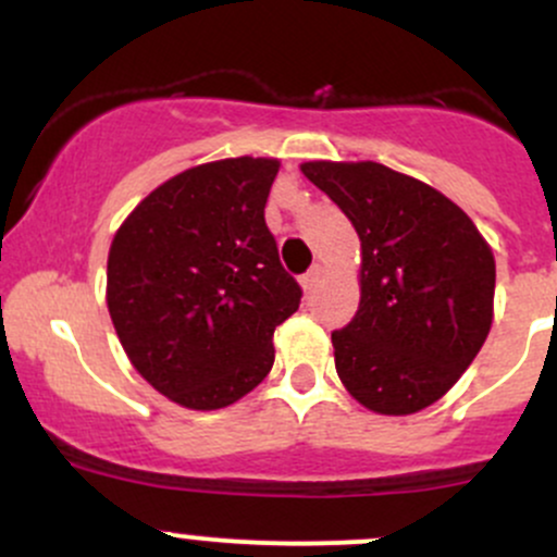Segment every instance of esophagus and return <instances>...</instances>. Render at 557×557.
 I'll return each mask as SVG.
<instances>
[{"instance_id":"esophagus-1","label":"esophagus","mask_w":557,"mask_h":557,"mask_svg":"<svg viewBox=\"0 0 557 557\" xmlns=\"http://www.w3.org/2000/svg\"><path fill=\"white\" fill-rule=\"evenodd\" d=\"M322 274H324L322 267L314 264L309 272L304 274V277H300V287H304L306 293H311V290H314V287L319 285V280H322Z\"/></svg>"}]
</instances>
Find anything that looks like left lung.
Here are the masks:
<instances>
[{"instance_id":"left-lung-1","label":"left lung","mask_w":557,"mask_h":557,"mask_svg":"<svg viewBox=\"0 0 557 557\" xmlns=\"http://www.w3.org/2000/svg\"><path fill=\"white\" fill-rule=\"evenodd\" d=\"M354 222L359 311L332 332L341 382L369 411L406 417L461 380L492 327L495 257L432 185L376 162H304Z\"/></svg>"}]
</instances>
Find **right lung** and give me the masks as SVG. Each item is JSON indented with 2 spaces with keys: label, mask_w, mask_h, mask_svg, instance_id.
<instances>
[{
  "label": "right lung",
  "mask_w": 557,
  "mask_h": 557,
  "mask_svg": "<svg viewBox=\"0 0 557 557\" xmlns=\"http://www.w3.org/2000/svg\"><path fill=\"white\" fill-rule=\"evenodd\" d=\"M277 159L198 164L151 190L114 233L107 306L136 372L194 411L270 374L272 335L300 287L264 222Z\"/></svg>",
  "instance_id": "add662e5"
}]
</instances>
